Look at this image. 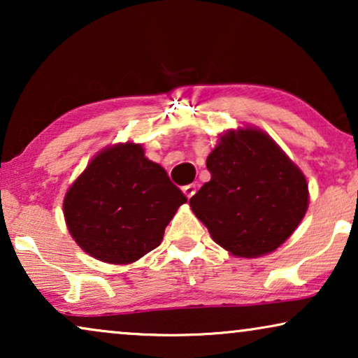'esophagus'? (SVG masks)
Wrapping results in <instances>:
<instances>
[{
	"instance_id": "esophagus-1",
	"label": "esophagus",
	"mask_w": 358,
	"mask_h": 358,
	"mask_svg": "<svg viewBox=\"0 0 358 358\" xmlns=\"http://www.w3.org/2000/svg\"><path fill=\"white\" fill-rule=\"evenodd\" d=\"M182 190H184L185 197L190 199V197H192V195L195 194V190H197V185H195V184H189V185H185V187H184Z\"/></svg>"
}]
</instances>
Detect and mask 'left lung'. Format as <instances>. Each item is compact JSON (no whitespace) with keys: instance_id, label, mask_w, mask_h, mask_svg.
<instances>
[{"instance_id":"1","label":"left lung","mask_w":358,"mask_h":358,"mask_svg":"<svg viewBox=\"0 0 358 358\" xmlns=\"http://www.w3.org/2000/svg\"><path fill=\"white\" fill-rule=\"evenodd\" d=\"M207 169L212 179L189 205L213 241L233 256L275 251L305 217V174L266 131L246 127L220 135Z\"/></svg>"}]
</instances>
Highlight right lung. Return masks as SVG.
Returning <instances> with one entry per match:
<instances>
[{"label":"right lung","mask_w":358,"mask_h":358,"mask_svg":"<svg viewBox=\"0 0 358 358\" xmlns=\"http://www.w3.org/2000/svg\"><path fill=\"white\" fill-rule=\"evenodd\" d=\"M187 202L138 143L97 153L63 200L66 227L83 251L107 264H131L163 241L164 229Z\"/></svg>","instance_id":"right-lung-1"}]
</instances>
